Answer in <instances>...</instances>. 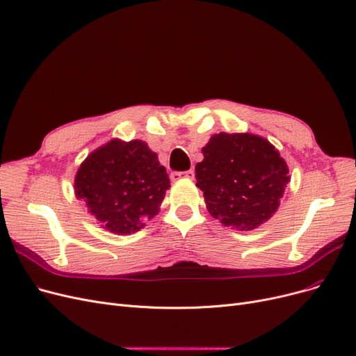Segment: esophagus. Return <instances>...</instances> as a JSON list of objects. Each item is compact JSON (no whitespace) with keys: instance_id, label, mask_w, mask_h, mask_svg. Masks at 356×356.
<instances>
[{"instance_id":"34e87169","label":"esophagus","mask_w":356,"mask_h":356,"mask_svg":"<svg viewBox=\"0 0 356 356\" xmlns=\"http://www.w3.org/2000/svg\"><path fill=\"white\" fill-rule=\"evenodd\" d=\"M181 178H188V179H191V178H195V170H182V172H179V170H174L170 174V179L172 181H178V179H181Z\"/></svg>"}]
</instances>
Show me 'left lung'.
<instances>
[{
	"label": "left lung",
	"instance_id": "1",
	"mask_svg": "<svg viewBox=\"0 0 356 356\" xmlns=\"http://www.w3.org/2000/svg\"><path fill=\"white\" fill-rule=\"evenodd\" d=\"M202 153L196 186L213 218L252 230L272 217L289 177L285 160L270 143L251 134H218Z\"/></svg>",
	"mask_w": 356,
	"mask_h": 356
}]
</instances>
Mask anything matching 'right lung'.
<instances>
[{
	"instance_id": "add662e5",
	"label": "right lung",
	"mask_w": 356,
	"mask_h": 356,
	"mask_svg": "<svg viewBox=\"0 0 356 356\" xmlns=\"http://www.w3.org/2000/svg\"><path fill=\"white\" fill-rule=\"evenodd\" d=\"M74 187L106 230L129 234L154 217L170 186L166 168L145 143L113 139L84 160Z\"/></svg>"
}]
</instances>
